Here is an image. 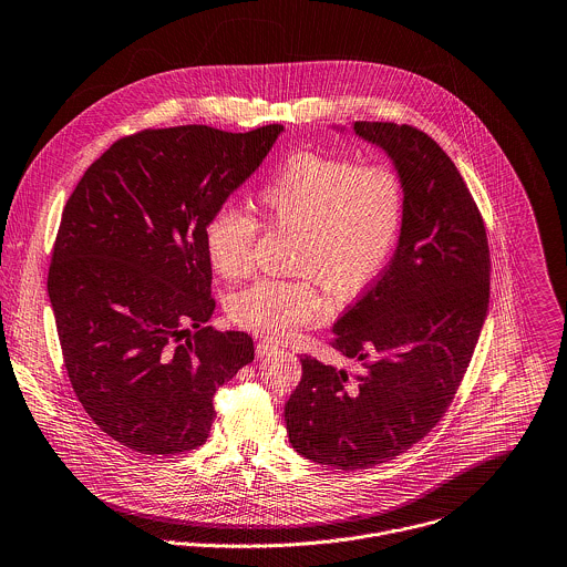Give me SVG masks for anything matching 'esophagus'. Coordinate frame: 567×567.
Here are the masks:
<instances>
[{
    "mask_svg": "<svg viewBox=\"0 0 567 567\" xmlns=\"http://www.w3.org/2000/svg\"><path fill=\"white\" fill-rule=\"evenodd\" d=\"M277 350V346L272 343V341H259L257 343V348H255V352H257V359H264V357H268L270 352H275Z\"/></svg>",
    "mask_w": 567,
    "mask_h": 567,
    "instance_id": "34e87169",
    "label": "esophagus"
}]
</instances>
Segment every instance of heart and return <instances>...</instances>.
Here are the masks:
<instances>
[{
	"label": "heart",
	"instance_id": "heart-1",
	"mask_svg": "<svg viewBox=\"0 0 567 567\" xmlns=\"http://www.w3.org/2000/svg\"><path fill=\"white\" fill-rule=\"evenodd\" d=\"M257 210L272 228L295 230L290 270L297 279H261L230 301V319L272 339L328 315L323 286L337 299L363 292L383 270L399 239L405 190L383 162L301 153L257 193ZM257 219L235 206L217 208L204 226L208 261L224 279L252 270Z\"/></svg>",
	"mask_w": 567,
	"mask_h": 567
}]
</instances>
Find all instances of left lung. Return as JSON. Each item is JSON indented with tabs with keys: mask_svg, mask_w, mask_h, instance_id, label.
Returning a JSON list of instances; mask_svg holds the SVG:
<instances>
[{
	"mask_svg": "<svg viewBox=\"0 0 567 567\" xmlns=\"http://www.w3.org/2000/svg\"><path fill=\"white\" fill-rule=\"evenodd\" d=\"M352 131L401 175V235L385 270L332 328V348L363 370L303 354L284 414L299 454L346 472L399 456L441 421L489 303L485 226L452 159L405 124L354 122Z\"/></svg>",
	"mask_w": 567,
	"mask_h": 567,
	"instance_id": "left-lung-1",
	"label": "left lung"
}]
</instances>
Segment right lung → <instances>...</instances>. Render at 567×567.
Returning <instances> with one entry per match:
<instances>
[{"label": "right lung", "mask_w": 567, "mask_h": 567, "mask_svg": "<svg viewBox=\"0 0 567 567\" xmlns=\"http://www.w3.org/2000/svg\"><path fill=\"white\" fill-rule=\"evenodd\" d=\"M281 131L148 128L117 140L66 202L49 270L64 365L89 416L135 452L204 445L217 388L255 359L250 334L206 326L204 226Z\"/></svg>", "instance_id": "right-lung-1"}]
</instances>
